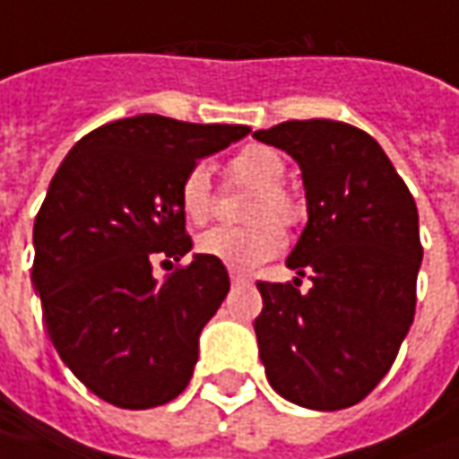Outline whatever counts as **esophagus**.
<instances>
[{
	"instance_id": "obj_1",
	"label": "esophagus",
	"mask_w": 459,
	"mask_h": 459,
	"mask_svg": "<svg viewBox=\"0 0 459 459\" xmlns=\"http://www.w3.org/2000/svg\"><path fill=\"white\" fill-rule=\"evenodd\" d=\"M230 281H232V286H247V283H250V278L242 273H232L230 275Z\"/></svg>"
}]
</instances>
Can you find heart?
<instances>
[{"label":"heart","mask_w":459,"mask_h":459,"mask_svg":"<svg viewBox=\"0 0 459 459\" xmlns=\"http://www.w3.org/2000/svg\"><path fill=\"white\" fill-rule=\"evenodd\" d=\"M232 178L253 186L255 194L247 204L245 227H214L204 232L196 250L204 257L227 265L230 271H253L260 263L271 260L283 247V230L278 221L291 227L301 220V206L291 194L283 188L286 178V160L283 155L268 145H247L239 151L230 163ZM181 212L191 224L209 221L214 212V194H212V176L206 166H194L186 170L178 188Z\"/></svg>","instance_id":"heart-1"}]
</instances>
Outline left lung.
<instances>
[{
  "label": "left lung",
  "instance_id": "obj_1",
  "mask_svg": "<svg viewBox=\"0 0 459 459\" xmlns=\"http://www.w3.org/2000/svg\"><path fill=\"white\" fill-rule=\"evenodd\" d=\"M255 140L301 168L307 227L286 257L311 289L257 283L260 360L278 396L314 411L355 406L391 370L409 334L421 265L419 212L368 133L334 119H291Z\"/></svg>",
  "mask_w": 459,
  "mask_h": 459
}]
</instances>
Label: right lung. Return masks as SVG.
<instances>
[{
	"mask_svg": "<svg viewBox=\"0 0 459 459\" xmlns=\"http://www.w3.org/2000/svg\"><path fill=\"white\" fill-rule=\"evenodd\" d=\"M245 134L247 125L117 119L81 137L48 186L32 227V286L61 360L107 403L163 406L194 376L230 275L194 253L158 281L152 260L191 250L178 204L186 170Z\"/></svg>",
	"mask_w": 459,
	"mask_h": 459,
	"instance_id": "add662e5",
	"label": "right lung"
}]
</instances>
